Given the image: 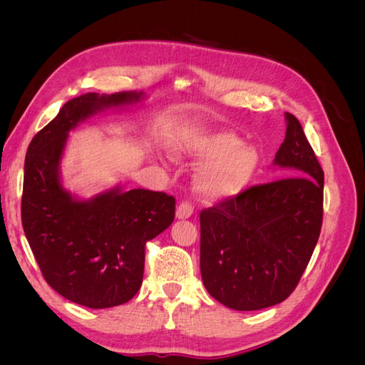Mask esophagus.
Segmentation results:
<instances>
[{"instance_id": "1", "label": "esophagus", "mask_w": 365, "mask_h": 365, "mask_svg": "<svg viewBox=\"0 0 365 365\" xmlns=\"http://www.w3.org/2000/svg\"><path fill=\"white\" fill-rule=\"evenodd\" d=\"M193 215V207L189 202H181L176 208V217L178 219H189Z\"/></svg>"}]
</instances>
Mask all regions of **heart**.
I'll list each match as a JSON object with an SVG mask.
<instances>
[{
  "instance_id": "b5f03b06",
  "label": "heart",
  "mask_w": 365,
  "mask_h": 365,
  "mask_svg": "<svg viewBox=\"0 0 365 365\" xmlns=\"http://www.w3.org/2000/svg\"><path fill=\"white\" fill-rule=\"evenodd\" d=\"M178 163L202 164L195 176V190L201 200L224 202L235 200L252 184L260 168V152L242 143L233 132L212 128H189L169 145Z\"/></svg>"
}]
</instances>
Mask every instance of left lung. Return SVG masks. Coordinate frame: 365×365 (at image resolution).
<instances>
[{"instance_id":"8db88e82","label":"left lung","mask_w":365,"mask_h":365,"mask_svg":"<svg viewBox=\"0 0 365 365\" xmlns=\"http://www.w3.org/2000/svg\"><path fill=\"white\" fill-rule=\"evenodd\" d=\"M272 161L284 176L202 210L201 275L215 300L259 311L286 300L311 260L323 222L324 172L303 128L284 113Z\"/></svg>"}]
</instances>
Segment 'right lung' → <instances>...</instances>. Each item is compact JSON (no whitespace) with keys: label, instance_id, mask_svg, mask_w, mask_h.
<instances>
[{"label":"right lung","instance_id":"obj_1","mask_svg":"<svg viewBox=\"0 0 365 365\" xmlns=\"http://www.w3.org/2000/svg\"><path fill=\"white\" fill-rule=\"evenodd\" d=\"M145 93H86L65 103L33 137L24 163V233L43 279L93 309L123 304L143 283L145 245L173 222L175 197L117 184L91 197L71 193L61 164L70 132L105 111L145 102Z\"/></svg>","mask_w":365,"mask_h":365}]
</instances>
